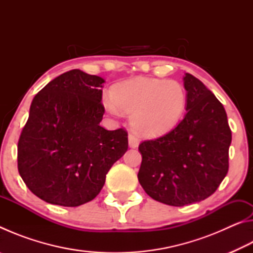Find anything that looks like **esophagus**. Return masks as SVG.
Here are the masks:
<instances>
[{"label": "esophagus", "instance_id": "34e87169", "mask_svg": "<svg viewBox=\"0 0 253 253\" xmlns=\"http://www.w3.org/2000/svg\"><path fill=\"white\" fill-rule=\"evenodd\" d=\"M128 144H129V147L136 148L139 145V139L135 134H129L128 135Z\"/></svg>", "mask_w": 253, "mask_h": 253}]
</instances>
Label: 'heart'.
I'll return each mask as SVG.
<instances>
[{"label": "heart", "instance_id": "1", "mask_svg": "<svg viewBox=\"0 0 253 253\" xmlns=\"http://www.w3.org/2000/svg\"><path fill=\"white\" fill-rule=\"evenodd\" d=\"M111 97L104 98L109 114H130V124L142 135L165 134L181 121L186 107V92L175 80L135 78L116 84Z\"/></svg>", "mask_w": 253, "mask_h": 253}]
</instances>
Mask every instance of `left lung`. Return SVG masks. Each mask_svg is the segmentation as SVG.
I'll list each match as a JSON object with an SVG mask.
<instances>
[{
  "label": "left lung",
  "instance_id": "1",
  "mask_svg": "<svg viewBox=\"0 0 253 253\" xmlns=\"http://www.w3.org/2000/svg\"><path fill=\"white\" fill-rule=\"evenodd\" d=\"M186 114L164 136L139 144L138 181L158 202L184 207L212 195L229 169L232 139L223 105L202 81L183 78Z\"/></svg>",
  "mask_w": 253,
  "mask_h": 253
}]
</instances>
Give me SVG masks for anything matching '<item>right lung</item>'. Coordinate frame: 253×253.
I'll use <instances>...</instances> for the list:
<instances>
[{"label": "right lung", "instance_id": "right-lung-1", "mask_svg": "<svg viewBox=\"0 0 253 253\" xmlns=\"http://www.w3.org/2000/svg\"><path fill=\"white\" fill-rule=\"evenodd\" d=\"M104 83L74 69L33 98L18 143V169L29 190L45 202L79 207L93 200L127 151L125 129L100 126Z\"/></svg>", "mask_w": 253, "mask_h": 253}]
</instances>
